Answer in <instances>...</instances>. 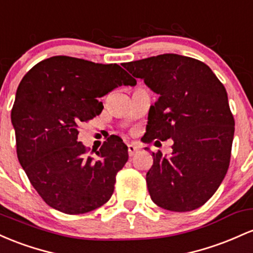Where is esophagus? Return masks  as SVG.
Masks as SVG:
<instances>
[{
    "mask_svg": "<svg viewBox=\"0 0 253 253\" xmlns=\"http://www.w3.org/2000/svg\"><path fill=\"white\" fill-rule=\"evenodd\" d=\"M138 148L137 147H135L134 144H127V153H129V157H132V155H135V153H137Z\"/></svg>",
    "mask_w": 253,
    "mask_h": 253,
    "instance_id": "obj_1",
    "label": "esophagus"
}]
</instances>
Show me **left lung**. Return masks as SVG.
Listing matches in <instances>:
<instances>
[{"label":"left lung","mask_w":253,"mask_h":253,"mask_svg":"<svg viewBox=\"0 0 253 253\" xmlns=\"http://www.w3.org/2000/svg\"><path fill=\"white\" fill-rule=\"evenodd\" d=\"M122 65L159 94L142 141L173 140L171 157L153 153L146 175L150 198L166 211L200 208L222 183L231 161L234 118L226 88L203 62L175 53Z\"/></svg>","instance_id":"8db88e82"}]
</instances>
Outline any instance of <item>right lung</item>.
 Instances as JSON below:
<instances>
[{"mask_svg": "<svg viewBox=\"0 0 253 253\" xmlns=\"http://www.w3.org/2000/svg\"><path fill=\"white\" fill-rule=\"evenodd\" d=\"M136 80L118 64L53 56L20 82L12 109L16 154L44 202L65 214L94 211L111 198L127 147L111 136L95 158L78 141L79 126L100 115L99 98ZM93 152V150H92Z\"/></svg>", "mask_w": 253, "mask_h": 253, "instance_id": "right-lung-1", "label": "right lung"}]
</instances>
